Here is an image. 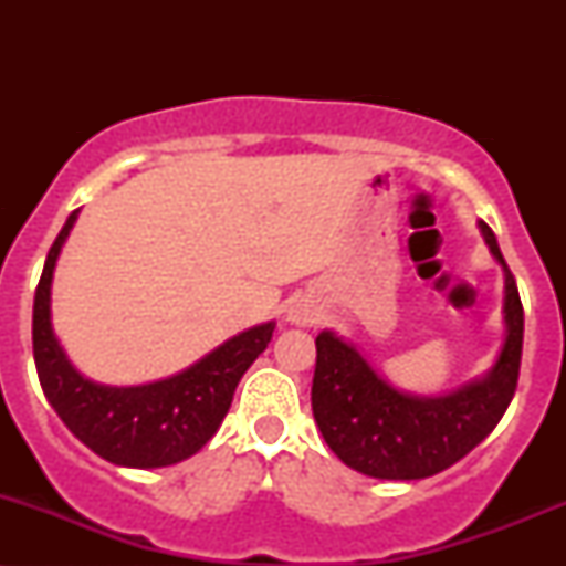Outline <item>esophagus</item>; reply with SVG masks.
Wrapping results in <instances>:
<instances>
[{"mask_svg":"<svg viewBox=\"0 0 566 566\" xmlns=\"http://www.w3.org/2000/svg\"><path fill=\"white\" fill-rule=\"evenodd\" d=\"M319 316H322L319 305L308 301V297H297V301L290 303L287 308V322L297 324V327H311V324L319 322Z\"/></svg>","mask_w":566,"mask_h":566,"instance_id":"1","label":"esophagus"}]
</instances>
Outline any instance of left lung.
I'll return each instance as SVG.
<instances>
[{
    "mask_svg": "<svg viewBox=\"0 0 566 566\" xmlns=\"http://www.w3.org/2000/svg\"><path fill=\"white\" fill-rule=\"evenodd\" d=\"M479 231L505 276V340L484 375L447 394H409L382 378L350 340L333 329L316 335L311 407L324 441L348 469L394 482L433 476L490 437L509 409L522 365L524 311L495 233L484 220Z\"/></svg>",
    "mask_w": 566,
    "mask_h": 566,
    "instance_id": "1",
    "label": "left lung"
}]
</instances>
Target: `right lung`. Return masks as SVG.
<instances>
[{
    "mask_svg": "<svg viewBox=\"0 0 566 566\" xmlns=\"http://www.w3.org/2000/svg\"><path fill=\"white\" fill-rule=\"evenodd\" d=\"M74 210L50 247L34 295V361L57 418L95 454L125 469H161L197 454L223 423L233 391L271 343L276 322L229 337L191 367L140 386L97 382L71 365L50 319L57 255L74 229Z\"/></svg>",
    "mask_w": 566,
    "mask_h": 566,
    "instance_id": "obj_1",
    "label": "right lung"
}]
</instances>
